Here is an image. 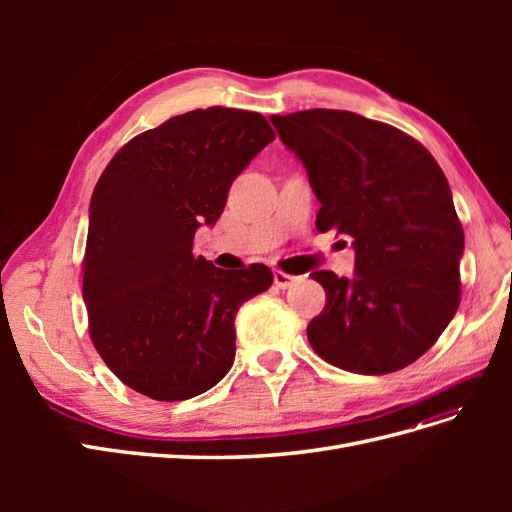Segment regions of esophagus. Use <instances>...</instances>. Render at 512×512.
<instances>
[{
  "instance_id": "1",
  "label": "esophagus",
  "mask_w": 512,
  "mask_h": 512,
  "mask_svg": "<svg viewBox=\"0 0 512 512\" xmlns=\"http://www.w3.org/2000/svg\"><path fill=\"white\" fill-rule=\"evenodd\" d=\"M294 282H297V277H294V275H288V273H284V271H273V284H275V288L286 290V288H290Z\"/></svg>"
}]
</instances>
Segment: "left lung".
<instances>
[{
    "instance_id": "left-lung-1",
    "label": "left lung",
    "mask_w": 512,
    "mask_h": 512,
    "mask_svg": "<svg viewBox=\"0 0 512 512\" xmlns=\"http://www.w3.org/2000/svg\"><path fill=\"white\" fill-rule=\"evenodd\" d=\"M271 121L320 200L316 228L354 247L352 280L312 273L327 305L307 324L309 344L352 374L408 367L438 342L461 297L463 228L442 168L406 132L350 111Z\"/></svg>"
}]
</instances>
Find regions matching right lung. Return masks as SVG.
Wrapping results in <instances>:
<instances>
[{
  "label": "right lung",
  "instance_id": "add662e5",
  "mask_svg": "<svg viewBox=\"0 0 512 512\" xmlns=\"http://www.w3.org/2000/svg\"><path fill=\"white\" fill-rule=\"evenodd\" d=\"M275 138L260 113L196 108L134 136L89 205L83 299L108 369L156 401L209 391L235 361V316L265 292V265L228 271L192 254L232 181Z\"/></svg>",
  "mask_w": 512,
  "mask_h": 512
}]
</instances>
